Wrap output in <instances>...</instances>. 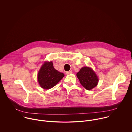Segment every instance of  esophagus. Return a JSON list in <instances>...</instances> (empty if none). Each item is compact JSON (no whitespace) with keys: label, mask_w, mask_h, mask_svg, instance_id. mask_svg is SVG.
Listing matches in <instances>:
<instances>
[{"label":"esophagus","mask_w":132,"mask_h":132,"mask_svg":"<svg viewBox=\"0 0 132 132\" xmlns=\"http://www.w3.org/2000/svg\"><path fill=\"white\" fill-rule=\"evenodd\" d=\"M72 73V72L71 71H66V75H69V74H71Z\"/></svg>","instance_id":"obj_1"}]
</instances>
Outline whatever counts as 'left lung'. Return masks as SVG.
<instances>
[{
  "label": "left lung",
  "mask_w": 132,
  "mask_h": 132,
  "mask_svg": "<svg viewBox=\"0 0 132 132\" xmlns=\"http://www.w3.org/2000/svg\"><path fill=\"white\" fill-rule=\"evenodd\" d=\"M77 77L81 85L88 90L96 87L99 81L95 72L89 67H82L77 73Z\"/></svg>",
  "instance_id": "1"
}]
</instances>
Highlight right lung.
Returning <instances> with one entry per match:
<instances>
[{
	"label": "right lung",
	"mask_w": 132,
	"mask_h": 132,
	"mask_svg": "<svg viewBox=\"0 0 132 132\" xmlns=\"http://www.w3.org/2000/svg\"><path fill=\"white\" fill-rule=\"evenodd\" d=\"M64 74L56 70L52 62H45L37 73V80L40 86L44 89H49L64 77Z\"/></svg>",
	"instance_id": "1"
}]
</instances>
